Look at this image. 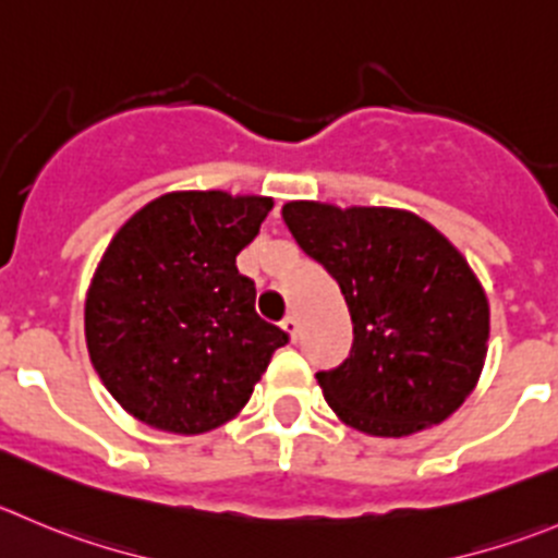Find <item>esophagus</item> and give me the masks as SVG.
<instances>
[{
	"label": "esophagus",
	"mask_w": 558,
	"mask_h": 558,
	"mask_svg": "<svg viewBox=\"0 0 558 558\" xmlns=\"http://www.w3.org/2000/svg\"><path fill=\"white\" fill-rule=\"evenodd\" d=\"M280 327L286 329V335H289L291 340L300 338V322H296V316H286V318H283V324H280Z\"/></svg>",
	"instance_id": "34e87169"
}]
</instances>
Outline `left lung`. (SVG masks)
Instances as JSON below:
<instances>
[{"mask_svg":"<svg viewBox=\"0 0 558 558\" xmlns=\"http://www.w3.org/2000/svg\"><path fill=\"white\" fill-rule=\"evenodd\" d=\"M283 220L338 280L354 324L349 356L316 373L335 414L371 436H409L447 420L488 351V300L466 258L403 209L291 202Z\"/></svg>","mask_w":558,"mask_h":558,"instance_id":"left-lung-1","label":"left lung"}]
</instances>
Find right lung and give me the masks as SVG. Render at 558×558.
<instances>
[{
  "mask_svg": "<svg viewBox=\"0 0 558 558\" xmlns=\"http://www.w3.org/2000/svg\"><path fill=\"white\" fill-rule=\"evenodd\" d=\"M272 198L166 193L108 245L89 294L86 349L124 411L169 434L223 425L251 400L289 335L256 313L236 256Z\"/></svg>",
  "mask_w": 558,
  "mask_h": 558,
  "instance_id": "right-lung-1",
  "label": "right lung"
}]
</instances>
